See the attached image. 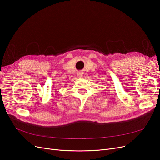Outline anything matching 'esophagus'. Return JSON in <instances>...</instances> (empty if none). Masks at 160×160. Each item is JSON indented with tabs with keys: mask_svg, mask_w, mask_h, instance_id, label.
<instances>
[{
	"mask_svg": "<svg viewBox=\"0 0 160 160\" xmlns=\"http://www.w3.org/2000/svg\"><path fill=\"white\" fill-rule=\"evenodd\" d=\"M77 75H78V77H83V72H79L78 73H77Z\"/></svg>",
	"mask_w": 160,
	"mask_h": 160,
	"instance_id": "34e87169",
	"label": "esophagus"
}]
</instances>
